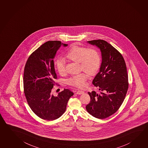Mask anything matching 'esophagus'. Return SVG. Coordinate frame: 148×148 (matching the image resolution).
<instances>
[{
	"label": "esophagus",
	"mask_w": 148,
	"mask_h": 148,
	"mask_svg": "<svg viewBox=\"0 0 148 148\" xmlns=\"http://www.w3.org/2000/svg\"><path fill=\"white\" fill-rule=\"evenodd\" d=\"M76 93L77 94H79V95H80V94H84V91H81V90H78L76 92Z\"/></svg>",
	"instance_id": "obj_1"
}]
</instances>
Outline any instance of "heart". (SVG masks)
<instances>
[{"instance_id": "obj_1", "label": "heart", "mask_w": 148, "mask_h": 148, "mask_svg": "<svg viewBox=\"0 0 148 148\" xmlns=\"http://www.w3.org/2000/svg\"><path fill=\"white\" fill-rule=\"evenodd\" d=\"M66 57L73 62H80L81 69L89 75H94L101 67V57L99 52L94 48L88 49L74 44L68 51ZM55 66L59 74L64 75L66 73L64 59H57L55 61ZM87 78L86 73H81L70 77L67 80V83L70 86L82 88L86 86Z\"/></svg>"}]
</instances>
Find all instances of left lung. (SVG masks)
Instances as JSON below:
<instances>
[{"mask_svg": "<svg viewBox=\"0 0 148 148\" xmlns=\"http://www.w3.org/2000/svg\"><path fill=\"white\" fill-rule=\"evenodd\" d=\"M88 42L100 49L102 62L92 82L100 93L88 92L91 99L86 110L94 117L104 119L116 112L124 102L129 86L126 65L121 54L106 41Z\"/></svg>", "mask_w": 148, "mask_h": 148, "instance_id": "obj_1", "label": "left lung"}]
</instances>
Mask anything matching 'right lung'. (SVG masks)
Returning <instances> with one entry per match:
<instances>
[{"label": "right lung", "instance_id": "obj_1", "mask_svg": "<svg viewBox=\"0 0 148 148\" xmlns=\"http://www.w3.org/2000/svg\"><path fill=\"white\" fill-rule=\"evenodd\" d=\"M62 45L59 40H49L44 43L31 54L24 67L23 88L27 102L38 117L44 120L53 121L64 113L67 104L73 93L64 89L57 96L51 94L57 75L54 58Z\"/></svg>", "mask_w": 148, "mask_h": 148}]
</instances>
